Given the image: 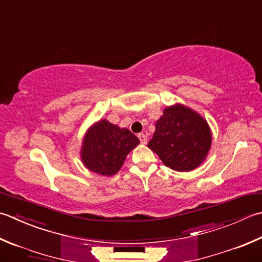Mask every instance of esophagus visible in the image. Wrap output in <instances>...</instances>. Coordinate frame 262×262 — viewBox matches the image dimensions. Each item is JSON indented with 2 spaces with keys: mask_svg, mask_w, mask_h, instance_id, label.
<instances>
[{
  "mask_svg": "<svg viewBox=\"0 0 262 262\" xmlns=\"http://www.w3.org/2000/svg\"><path fill=\"white\" fill-rule=\"evenodd\" d=\"M137 136H138V138H140L141 143H143V144H145L146 141H147V137H146V135H145V134H143V133H140V134H138Z\"/></svg>",
  "mask_w": 262,
  "mask_h": 262,
  "instance_id": "1",
  "label": "esophagus"
}]
</instances>
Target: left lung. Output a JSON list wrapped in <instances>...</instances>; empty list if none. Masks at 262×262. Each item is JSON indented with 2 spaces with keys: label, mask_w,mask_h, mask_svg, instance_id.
Here are the masks:
<instances>
[{
  "label": "left lung",
  "mask_w": 262,
  "mask_h": 262,
  "mask_svg": "<svg viewBox=\"0 0 262 262\" xmlns=\"http://www.w3.org/2000/svg\"><path fill=\"white\" fill-rule=\"evenodd\" d=\"M211 133L207 121L188 107L168 106L157 121L147 146L172 170L189 171L207 157Z\"/></svg>",
  "instance_id": "8db88e82"
}]
</instances>
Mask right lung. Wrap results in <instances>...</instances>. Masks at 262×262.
<instances>
[{
	"instance_id": "right-lung-1",
	"label": "right lung",
	"mask_w": 262,
	"mask_h": 262,
	"mask_svg": "<svg viewBox=\"0 0 262 262\" xmlns=\"http://www.w3.org/2000/svg\"><path fill=\"white\" fill-rule=\"evenodd\" d=\"M140 140L126 128L100 120L87 132L81 148L84 165L99 175L112 176Z\"/></svg>"
}]
</instances>
